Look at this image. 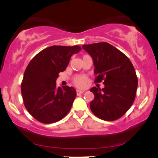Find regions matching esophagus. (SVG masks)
I'll list each match as a JSON object with an SVG mask.
<instances>
[{"label":"esophagus","instance_id":"1","mask_svg":"<svg viewBox=\"0 0 158 158\" xmlns=\"http://www.w3.org/2000/svg\"><path fill=\"white\" fill-rule=\"evenodd\" d=\"M83 92H84L83 90H79V89H77V90H76V94H77L78 95H81V94H82Z\"/></svg>","mask_w":158,"mask_h":158}]
</instances>
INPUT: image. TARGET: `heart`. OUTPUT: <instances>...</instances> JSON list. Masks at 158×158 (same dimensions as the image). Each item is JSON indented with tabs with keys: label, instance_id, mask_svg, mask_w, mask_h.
Instances as JSON below:
<instances>
[{
	"label": "heart",
	"instance_id": "obj_1",
	"mask_svg": "<svg viewBox=\"0 0 158 158\" xmlns=\"http://www.w3.org/2000/svg\"><path fill=\"white\" fill-rule=\"evenodd\" d=\"M75 85L80 88H84L88 85V79L85 76H77L73 79Z\"/></svg>",
	"mask_w": 158,
	"mask_h": 158
}]
</instances>
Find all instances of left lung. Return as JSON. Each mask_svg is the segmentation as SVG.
<instances>
[{"instance_id":"8db88e82","label":"left lung","mask_w":158,"mask_h":158,"mask_svg":"<svg viewBox=\"0 0 158 158\" xmlns=\"http://www.w3.org/2000/svg\"><path fill=\"white\" fill-rule=\"evenodd\" d=\"M93 60L95 82L103 81L105 87H92L95 98L90 109L105 121H114L126 113L135 101L138 78L130 60L106 42L82 46Z\"/></svg>"}]
</instances>
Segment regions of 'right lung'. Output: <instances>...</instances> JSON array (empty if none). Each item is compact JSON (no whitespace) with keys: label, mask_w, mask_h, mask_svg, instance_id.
Here are the masks:
<instances>
[{"label":"right lung","mask_w":158,"mask_h":158,"mask_svg":"<svg viewBox=\"0 0 158 158\" xmlns=\"http://www.w3.org/2000/svg\"><path fill=\"white\" fill-rule=\"evenodd\" d=\"M79 46H52L43 49L31 60L21 83L23 103L28 112L40 122L51 124L61 120L71 109L76 89L56 86L60 72L67 67L72 55Z\"/></svg>","instance_id":"right-lung-1"}]
</instances>
